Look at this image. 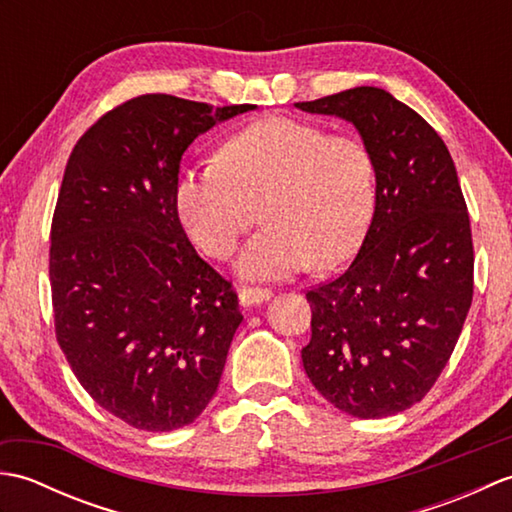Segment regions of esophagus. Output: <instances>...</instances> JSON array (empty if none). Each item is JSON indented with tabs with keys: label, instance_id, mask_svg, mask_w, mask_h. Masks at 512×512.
Listing matches in <instances>:
<instances>
[{
	"label": "esophagus",
	"instance_id": "esophagus-1",
	"mask_svg": "<svg viewBox=\"0 0 512 512\" xmlns=\"http://www.w3.org/2000/svg\"><path fill=\"white\" fill-rule=\"evenodd\" d=\"M273 297V292L268 288H242L239 290V301L242 306H257V303H264Z\"/></svg>",
	"mask_w": 512,
	"mask_h": 512
}]
</instances>
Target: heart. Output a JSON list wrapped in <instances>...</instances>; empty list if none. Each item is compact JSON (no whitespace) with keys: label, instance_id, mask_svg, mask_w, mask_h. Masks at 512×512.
Listing matches in <instances>:
<instances>
[{"label":"heart","instance_id":"1","mask_svg":"<svg viewBox=\"0 0 512 512\" xmlns=\"http://www.w3.org/2000/svg\"><path fill=\"white\" fill-rule=\"evenodd\" d=\"M180 220L206 255L226 259L259 220L239 259L248 279L336 266L363 242L376 204L372 151L288 116H266L226 138L220 162L182 173Z\"/></svg>","mask_w":512,"mask_h":512}]
</instances>
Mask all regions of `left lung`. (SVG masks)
Wrapping results in <instances>:
<instances>
[{
  "label": "left lung",
  "mask_w": 512,
  "mask_h": 512,
  "mask_svg": "<svg viewBox=\"0 0 512 512\" xmlns=\"http://www.w3.org/2000/svg\"><path fill=\"white\" fill-rule=\"evenodd\" d=\"M356 125L372 151L376 206L358 255L306 292L303 367L356 418H387L436 385L473 301L471 222L453 158L424 118L380 88L295 103Z\"/></svg>",
  "instance_id": "8db88e82"
}]
</instances>
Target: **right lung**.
Returning <instances> with one entry per match:
<instances>
[{
  "label": "right lung",
  "instance_id": "1",
  "mask_svg": "<svg viewBox=\"0 0 512 512\" xmlns=\"http://www.w3.org/2000/svg\"><path fill=\"white\" fill-rule=\"evenodd\" d=\"M255 105L143 94L72 149L50 228L54 334L83 389L143 431L209 405L242 323L237 292L180 224V160L206 129Z\"/></svg>",
  "mask_w": 512,
  "mask_h": 512
}]
</instances>
